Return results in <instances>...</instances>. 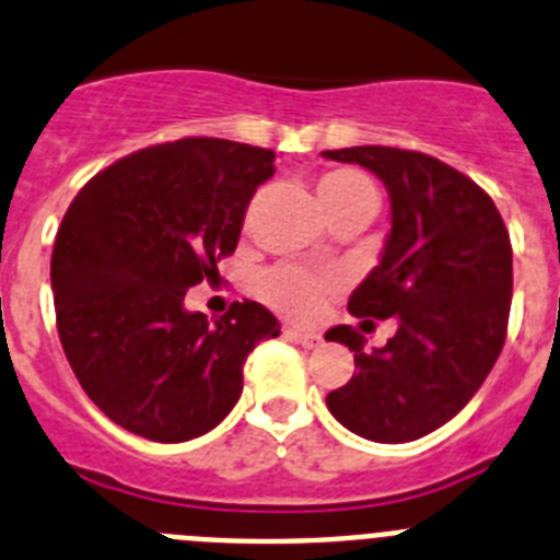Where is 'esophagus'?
Here are the masks:
<instances>
[{
	"label": "esophagus",
	"instance_id": "obj_1",
	"mask_svg": "<svg viewBox=\"0 0 560 560\" xmlns=\"http://www.w3.org/2000/svg\"><path fill=\"white\" fill-rule=\"evenodd\" d=\"M285 336L294 341H300L303 348H316V345L323 341V336L316 334V330H303V328H294V325H289V328H285Z\"/></svg>",
	"mask_w": 560,
	"mask_h": 560
}]
</instances>
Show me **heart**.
<instances>
[{
    "label": "heart",
    "mask_w": 560,
    "mask_h": 560,
    "mask_svg": "<svg viewBox=\"0 0 560 560\" xmlns=\"http://www.w3.org/2000/svg\"><path fill=\"white\" fill-rule=\"evenodd\" d=\"M316 199L328 219L348 210H368L373 215L378 210V190L373 179L353 167H336L325 173L316 185ZM330 289H334V277L303 266H277L266 271L257 283L266 303L289 316H314Z\"/></svg>",
    "instance_id": "heart-1"
}]
</instances>
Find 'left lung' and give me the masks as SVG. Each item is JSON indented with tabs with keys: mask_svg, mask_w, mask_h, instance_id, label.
<instances>
[{
	"mask_svg": "<svg viewBox=\"0 0 560 560\" xmlns=\"http://www.w3.org/2000/svg\"><path fill=\"white\" fill-rule=\"evenodd\" d=\"M323 156L368 167L387 187V244L350 294L348 311L364 323L368 315L398 323L373 353H364V336L350 325L325 334L353 350L359 368L325 400L359 438L409 443L448 423L502 353L513 291L511 235L491 196L429 153L355 145Z\"/></svg>",
	"mask_w": 560,
	"mask_h": 560,
	"instance_id": "left-lung-1",
	"label": "left lung"
}]
</instances>
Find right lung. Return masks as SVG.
Returning <instances> with one entry per match:
<instances>
[{"label":"right lung","instance_id":"1","mask_svg":"<svg viewBox=\"0 0 560 560\" xmlns=\"http://www.w3.org/2000/svg\"><path fill=\"white\" fill-rule=\"evenodd\" d=\"M275 176V151L215 140L151 145L89 179L56 235L49 280L69 368L117 427L185 443L230 415L246 355L280 336L260 303L219 319L185 308L219 275L246 207Z\"/></svg>","mask_w":560,"mask_h":560}]
</instances>
